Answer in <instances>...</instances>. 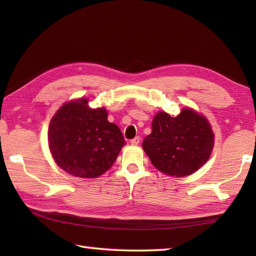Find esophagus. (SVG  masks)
I'll list each match as a JSON object with an SVG mask.
<instances>
[{
	"label": "esophagus",
	"mask_w": 256,
	"mask_h": 256,
	"mask_svg": "<svg viewBox=\"0 0 256 256\" xmlns=\"http://www.w3.org/2000/svg\"><path fill=\"white\" fill-rule=\"evenodd\" d=\"M140 140H141L140 136H136V138H132V140H131V144H133V146H136V144H140Z\"/></svg>",
	"instance_id": "1"
}]
</instances>
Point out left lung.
I'll use <instances>...</instances> for the list:
<instances>
[{
    "label": "left lung",
    "instance_id": "8db88e82",
    "mask_svg": "<svg viewBox=\"0 0 256 256\" xmlns=\"http://www.w3.org/2000/svg\"><path fill=\"white\" fill-rule=\"evenodd\" d=\"M214 138L209 120L184 108L176 118L159 112L152 120V132L142 146L158 170L182 177L193 174L206 162L214 149Z\"/></svg>",
    "mask_w": 256,
    "mask_h": 256
}]
</instances>
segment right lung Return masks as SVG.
Returning a JSON list of instances; mask_svg holds the SVG:
<instances>
[{
  "label": "right lung",
  "mask_w": 256,
  "mask_h": 256,
  "mask_svg": "<svg viewBox=\"0 0 256 256\" xmlns=\"http://www.w3.org/2000/svg\"><path fill=\"white\" fill-rule=\"evenodd\" d=\"M55 162L68 174L96 178L107 172L125 146L120 128L107 120L105 108H90L84 98L56 112L48 128Z\"/></svg>",
  "instance_id": "obj_1"
}]
</instances>
